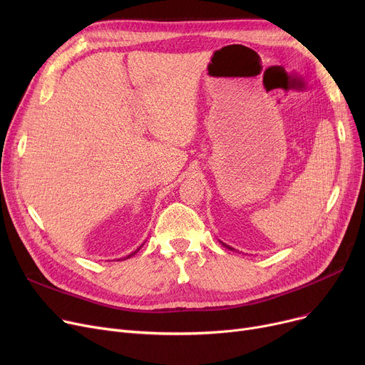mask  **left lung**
<instances>
[{
    "label": "left lung",
    "mask_w": 365,
    "mask_h": 365,
    "mask_svg": "<svg viewBox=\"0 0 365 365\" xmlns=\"http://www.w3.org/2000/svg\"><path fill=\"white\" fill-rule=\"evenodd\" d=\"M220 242H222V241H220ZM222 245H223V247H226V248H227V250H232V252L235 250V248H232V247H229V245H226L225 242H222Z\"/></svg>",
    "instance_id": "obj_1"
}]
</instances>
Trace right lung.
Here are the masks:
<instances>
[{"label": "right lung", "mask_w": 365, "mask_h": 365, "mask_svg": "<svg viewBox=\"0 0 365 365\" xmlns=\"http://www.w3.org/2000/svg\"><path fill=\"white\" fill-rule=\"evenodd\" d=\"M142 245H143V244H142ZM142 245H140V247H139V248H138V250H136V252H133V253H130V255H128V256H127V257H124V259H123V260H125V259H128V257H131V256H134V255H136V253H138V252H139V250H140V248H142Z\"/></svg>", "instance_id": "1"}]
</instances>
